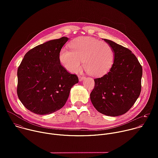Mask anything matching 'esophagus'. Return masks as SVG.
Listing matches in <instances>:
<instances>
[{
    "mask_svg": "<svg viewBox=\"0 0 158 158\" xmlns=\"http://www.w3.org/2000/svg\"><path fill=\"white\" fill-rule=\"evenodd\" d=\"M78 77H79V81H82L85 78V76H78Z\"/></svg>",
    "mask_w": 158,
    "mask_h": 158,
    "instance_id": "34e87169",
    "label": "esophagus"
}]
</instances>
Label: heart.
Instances as JSON below:
<instances>
[{"label":"heart","mask_w":158,"mask_h":158,"mask_svg":"<svg viewBox=\"0 0 158 158\" xmlns=\"http://www.w3.org/2000/svg\"><path fill=\"white\" fill-rule=\"evenodd\" d=\"M70 50L62 49L59 59L64 68L77 73L82 64L85 70L95 77L107 74L114 64V52L110 45L91 37H80L69 44Z\"/></svg>","instance_id":"1"}]
</instances>
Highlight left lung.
I'll return each instance as SVG.
<instances>
[{
  "mask_svg": "<svg viewBox=\"0 0 158 158\" xmlns=\"http://www.w3.org/2000/svg\"><path fill=\"white\" fill-rule=\"evenodd\" d=\"M104 40L114 51V64L107 74L94 79V88L90 99L98 112L115 117L125 114L139 98L143 69L129 49L112 40Z\"/></svg>",
  "mask_w": 158,
  "mask_h": 158,
  "instance_id": "obj_1",
  "label": "left lung"
}]
</instances>
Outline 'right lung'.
Instances as JSON below:
<instances>
[{
  "instance_id": "add662e5",
  "label": "right lung",
  "mask_w": 158,
  "mask_h": 158,
  "mask_svg": "<svg viewBox=\"0 0 158 158\" xmlns=\"http://www.w3.org/2000/svg\"><path fill=\"white\" fill-rule=\"evenodd\" d=\"M69 39L48 41L28 51L17 70V96L26 108L39 115L50 114L65 104L72 87L78 83L75 74L60 64L59 54Z\"/></svg>"
}]
</instances>
